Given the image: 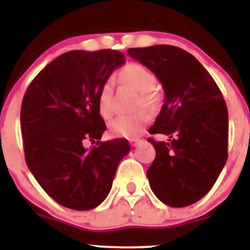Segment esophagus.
<instances>
[{
    "mask_svg": "<svg viewBox=\"0 0 250 250\" xmlns=\"http://www.w3.org/2000/svg\"><path fill=\"white\" fill-rule=\"evenodd\" d=\"M140 141H141L140 139L135 138V139H129V144H130V146H133V147H134V146H137Z\"/></svg>",
    "mask_w": 250,
    "mask_h": 250,
    "instance_id": "1",
    "label": "esophagus"
}]
</instances>
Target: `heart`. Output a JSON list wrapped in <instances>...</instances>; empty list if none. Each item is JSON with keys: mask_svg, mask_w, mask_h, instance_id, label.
Masks as SVG:
<instances>
[{"mask_svg": "<svg viewBox=\"0 0 250 250\" xmlns=\"http://www.w3.org/2000/svg\"><path fill=\"white\" fill-rule=\"evenodd\" d=\"M117 77L121 83L139 92V106L144 105L148 109L156 106L158 103V94L155 90L157 78L147 67L140 64H129L118 72ZM98 111L104 118H109L113 115V84L111 80L105 81L100 87L98 94ZM148 118L150 116L145 110H140L133 115H121L109 123V130L113 137L134 139L143 133Z\"/></svg>", "mask_w": 250, "mask_h": 250, "instance_id": "b5f03b06", "label": "heart"}]
</instances>
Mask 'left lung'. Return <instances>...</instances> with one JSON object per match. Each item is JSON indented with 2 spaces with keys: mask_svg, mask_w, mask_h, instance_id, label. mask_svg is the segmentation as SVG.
<instances>
[{
  "mask_svg": "<svg viewBox=\"0 0 250 250\" xmlns=\"http://www.w3.org/2000/svg\"><path fill=\"white\" fill-rule=\"evenodd\" d=\"M128 54L162 83L165 104L148 141L156 157L147 179L156 197L169 207H188L209 192L228 160L229 115L218 84L200 62L181 48L157 44L129 48Z\"/></svg>",
  "mask_w": 250,
  "mask_h": 250,
  "instance_id": "obj_1",
  "label": "left lung"
}]
</instances>
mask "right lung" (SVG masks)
<instances>
[{
  "mask_svg": "<svg viewBox=\"0 0 250 250\" xmlns=\"http://www.w3.org/2000/svg\"><path fill=\"white\" fill-rule=\"evenodd\" d=\"M125 64L118 50H70L32 80L20 110L25 161L41 188L60 206L89 210L109 195L125 139L100 141V87ZM96 143L89 149L85 143Z\"/></svg>",
  "mask_w": 250,
  "mask_h": 250,
  "instance_id": "add662e5",
  "label": "right lung"
}]
</instances>
